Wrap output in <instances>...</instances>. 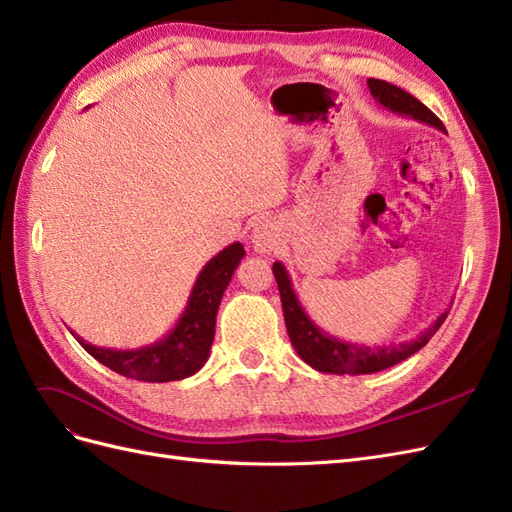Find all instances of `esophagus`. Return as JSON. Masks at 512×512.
<instances>
[{
  "mask_svg": "<svg viewBox=\"0 0 512 512\" xmlns=\"http://www.w3.org/2000/svg\"><path fill=\"white\" fill-rule=\"evenodd\" d=\"M275 224L271 220H260L252 230V245L258 254H271L275 250Z\"/></svg>",
  "mask_w": 512,
  "mask_h": 512,
  "instance_id": "34e87169",
  "label": "esophagus"
}]
</instances>
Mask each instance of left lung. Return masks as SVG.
I'll return each instance as SVG.
<instances>
[{"instance_id": "obj_1", "label": "left lung", "mask_w": 512, "mask_h": 512, "mask_svg": "<svg viewBox=\"0 0 512 512\" xmlns=\"http://www.w3.org/2000/svg\"><path fill=\"white\" fill-rule=\"evenodd\" d=\"M367 85H369L371 96H374V100L380 106H384L386 111L412 117L416 121L427 123V126L438 128L440 132H446L442 121L433 115L423 102H418L412 94H408V91L380 79H367ZM273 275H275L277 288H280L286 331H288L290 342L301 359L309 367L322 371V374H335V376L376 374V371L389 369L401 361H406L408 356H412L429 342L433 333L442 327V322L446 320V314H448V309H444V312L431 322L429 329H425L418 337L410 339V342H399L389 346L384 344L363 346V344L342 342V339L322 331L318 324L307 316L282 262H273Z\"/></svg>"}]
</instances>
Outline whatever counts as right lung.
Here are the masks:
<instances>
[{
  "label": "right lung",
  "mask_w": 512,
  "mask_h": 512,
  "mask_svg": "<svg viewBox=\"0 0 512 512\" xmlns=\"http://www.w3.org/2000/svg\"><path fill=\"white\" fill-rule=\"evenodd\" d=\"M243 256V245L230 243L207 262L196 277L183 314L160 342L136 350H115L91 346L74 331L72 335L96 361L126 378L143 382H173L190 378L209 359L215 335V316H218L224 290Z\"/></svg>",
  "instance_id": "right-lung-1"
}]
</instances>
